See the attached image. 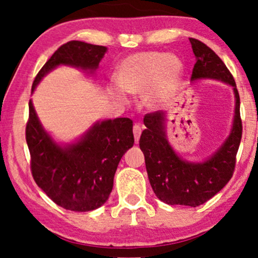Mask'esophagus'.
Returning a JSON list of instances; mask_svg holds the SVG:
<instances>
[{
	"label": "esophagus",
	"mask_w": 258,
	"mask_h": 258,
	"mask_svg": "<svg viewBox=\"0 0 258 258\" xmlns=\"http://www.w3.org/2000/svg\"><path fill=\"white\" fill-rule=\"evenodd\" d=\"M141 132H142V128H141L140 124H134V126H133V133H134V138H135L136 144H138L139 140H140Z\"/></svg>",
	"instance_id": "esophagus-1"
}]
</instances>
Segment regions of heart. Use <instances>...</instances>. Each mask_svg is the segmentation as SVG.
<instances>
[{
	"label": "heart",
	"instance_id": "heart-1",
	"mask_svg": "<svg viewBox=\"0 0 258 258\" xmlns=\"http://www.w3.org/2000/svg\"><path fill=\"white\" fill-rule=\"evenodd\" d=\"M183 74V63L174 54L160 51H141L123 60L116 72V82L123 92L140 95L145 104L156 108L164 105L175 92ZM122 90L112 93L124 99Z\"/></svg>",
	"mask_w": 258,
	"mask_h": 258
}]
</instances>
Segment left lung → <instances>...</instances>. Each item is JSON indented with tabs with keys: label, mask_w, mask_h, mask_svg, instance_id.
<instances>
[{
	"label": "left lung",
	"mask_w": 258,
	"mask_h": 258,
	"mask_svg": "<svg viewBox=\"0 0 258 258\" xmlns=\"http://www.w3.org/2000/svg\"><path fill=\"white\" fill-rule=\"evenodd\" d=\"M189 42L197 57L190 80L211 78L233 87L235 111L231 134L205 162H186L175 153L166 140L164 112L156 111L144 118L146 129L141 134L140 148L145 154L148 180L157 198L169 205L196 208L213 198L232 178L243 124L237 84L225 62L203 42L196 38H189Z\"/></svg>",
	"instance_id": "1"
}]
</instances>
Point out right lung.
Segmentation results:
<instances>
[{
  "label": "right lung",
  "instance_id": "obj_1",
  "mask_svg": "<svg viewBox=\"0 0 258 258\" xmlns=\"http://www.w3.org/2000/svg\"><path fill=\"white\" fill-rule=\"evenodd\" d=\"M106 50L104 45L81 41L62 44L39 70L32 92L59 65L95 71ZM25 135L35 182L59 207L78 213L105 204L112 192L118 163L134 145L133 120L116 118L94 124L80 141L60 146L41 125L31 100Z\"/></svg>",
  "mask_w": 258,
  "mask_h": 258
}]
</instances>
